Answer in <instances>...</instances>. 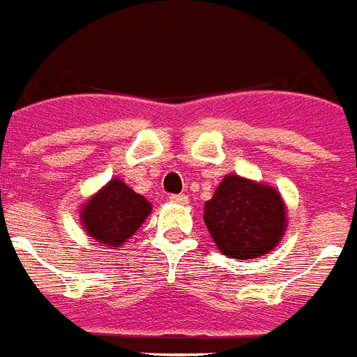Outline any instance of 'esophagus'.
<instances>
[{
	"mask_svg": "<svg viewBox=\"0 0 357 357\" xmlns=\"http://www.w3.org/2000/svg\"><path fill=\"white\" fill-rule=\"evenodd\" d=\"M169 199L174 202V204H188V196L186 194H171Z\"/></svg>",
	"mask_w": 357,
	"mask_h": 357,
	"instance_id": "esophagus-1",
	"label": "esophagus"
}]
</instances>
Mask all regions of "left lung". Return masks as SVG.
I'll return each instance as SVG.
<instances>
[{"instance_id": "8db88e82", "label": "left lung", "mask_w": 357, "mask_h": 357, "mask_svg": "<svg viewBox=\"0 0 357 357\" xmlns=\"http://www.w3.org/2000/svg\"><path fill=\"white\" fill-rule=\"evenodd\" d=\"M284 211L275 188L231 174L206 204L204 221L225 255L254 259L279 244L287 227Z\"/></svg>"}]
</instances>
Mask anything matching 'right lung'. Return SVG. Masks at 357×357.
<instances>
[{"instance_id": "1", "label": "right lung", "mask_w": 357, "mask_h": 357, "mask_svg": "<svg viewBox=\"0 0 357 357\" xmlns=\"http://www.w3.org/2000/svg\"><path fill=\"white\" fill-rule=\"evenodd\" d=\"M150 202L126 186L121 178L105 184L82 209L88 234L107 246H121L140 229L150 213Z\"/></svg>"}]
</instances>
